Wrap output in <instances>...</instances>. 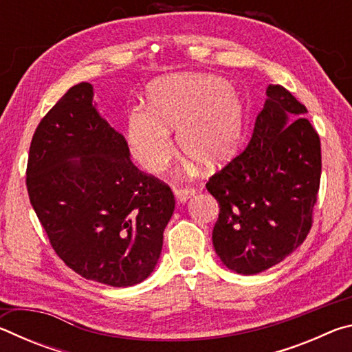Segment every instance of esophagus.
Listing matches in <instances>:
<instances>
[{"label":"esophagus","mask_w":352,"mask_h":352,"mask_svg":"<svg viewBox=\"0 0 352 352\" xmlns=\"http://www.w3.org/2000/svg\"><path fill=\"white\" fill-rule=\"evenodd\" d=\"M174 194L178 204H186V201L195 194L194 188H174Z\"/></svg>","instance_id":"1"}]
</instances>
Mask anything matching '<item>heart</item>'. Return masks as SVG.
I'll return each instance as SVG.
<instances>
[{"label": "heart", "mask_w": 352, "mask_h": 352, "mask_svg": "<svg viewBox=\"0 0 352 352\" xmlns=\"http://www.w3.org/2000/svg\"><path fill=\"white\" fill-rule=\"evenodd\" d=\"M147 105L126 116L129 151L141 168L163 170L175 155L169 130L184 157L208 170L230 162L239 151L245 105L241 94L216 76L177 74L153 82Z\"/></svg>", "instance_id": "heart-1"}]
</instances>
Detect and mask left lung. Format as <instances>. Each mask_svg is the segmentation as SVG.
<instances>
[{
    "label": "left lung",
    "instance_id": "left-lung-1",
    "mask_svg": "<svg viewBox=\"0 0 352 352\" xmlns=\"http://www.w3.org/2000/svg\"><path fill=\"white\" fill-rule=\"evenodd\" d=\"M265 94L248 147L206 183L220 208L214 250L239 275L270 269L301 245L320 188V136L306 107L281 85Z\"/></svg>",
    "mask_w": 352,
    "mask_h": 352
}]
</instances>
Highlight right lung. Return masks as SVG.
I'll use <instances>...</instances> for the list:
<instances>
[{
  "instance_id": "add662e5",
  "label": "right lung",
  "mask_w": 352,
  "mask_h": 352,
  "mask_svg": "<svg viewBox=\"0 0 352 352\" xmlns=\"http://www.w3.org/2000/svg\"><path fill=\"white\" fill-rule=\"evenodd\" d=\"M93 96L91 83L71 87L41 119L29 148L28 194L69 269L130 287L157 267L175 199L130 162L127 141Z\"/></svg>"
}]
</instances>
